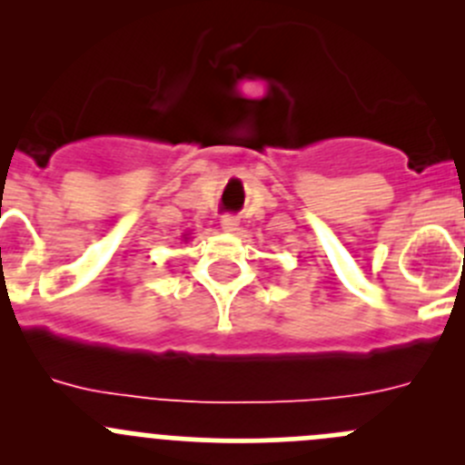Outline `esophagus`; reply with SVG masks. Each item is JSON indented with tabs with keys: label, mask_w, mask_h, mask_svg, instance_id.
<instances>
[{
	"label": "esophagus",
	"mask_w": 465,
	"mask_h": 465,
	"mask_svg": "<svg viewBox=\"0 0 465 465\" xmlns=\"http://www.w3.org/2000/svg\"><path fill=\"white\" fill-rule=\"evenodd\" d=\"M220 224H223L224 232H236L238 218H236V215H232V213H224L223 218H220Z\"/></svg>",
	"instance_id": "1"
}]
</instances>
